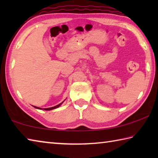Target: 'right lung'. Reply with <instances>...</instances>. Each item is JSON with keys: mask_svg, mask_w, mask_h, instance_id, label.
Here are the masks:
<instances>
[{"mask_svg": "<svg viewBox=\"0 0 158 158\" xmlns=\"http://www.w3.org/2000/svg\"><path fill=\"white\" fill-rule=\"evenodd\" d=\"M64 100V101H65ZM63 101V102H64ZM63 102H61V103H60L59 105H56V106H52V107H49V108H40V107H37V106H33L35 108H36V109H43V110H45V111H49V110H52V109H56V108H58V107H59V106L62 105V104L63 103Z\"/></svg>", "mask_w": 158, "mask_h": 158, "instance_id": "add662e5", "label": "right lung"}]
</instances>
